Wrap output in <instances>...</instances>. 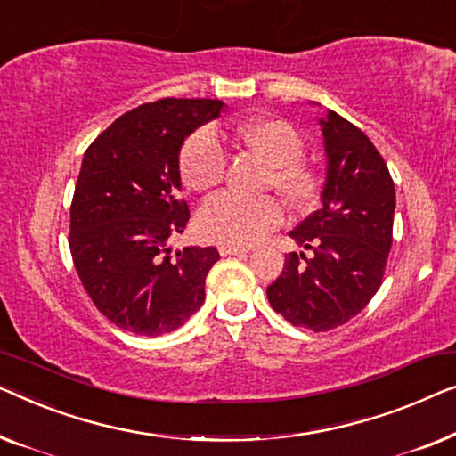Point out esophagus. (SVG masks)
Wrapping results in <instances>:
<instances>
[{
    "instance_id": "obj_1",
    "label": "esophagus",
    "mask_w": 456,
    "mask_h": 456,
    "mask_svg": "<svg viewBox=\"0 0 456 456\" xmlns=\"http://www.w3.org/2000/svg\"><path fill=\"white\" fill-rule=\"evenodd\" d=\"M219 252H221V256H246V254H249V249L240 248V246H225V243H221Z\"/></svg>"
}]
</instances>
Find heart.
I'll return each mask as SVG.
<instances>
[{
    "label": "heart",
    "mask_w": 456,
    "mask_h": 456,
    "mask_svg": "<svg viewBox=\"0 0 456 456\" xmlns=\"http://www.w3.org/2000/svg\"><path fill=\"white\" fill-rule=\"evenodd\" d=\"M235 140L258 155L268 167V183L289 204L310 200L316 191V175L299 161L304 142L285 119L265 118L241 124L233 130ZM227 155L219 136L202 127L185 140L179 167L183 182L196 191H208L225 175ZM283 221V208L271 196L248 198L223 191L208 198L198 213V231L204 240L225 246H252Z\"/></svg>",
    "instance_id": "heart-1"
}]
</instances>
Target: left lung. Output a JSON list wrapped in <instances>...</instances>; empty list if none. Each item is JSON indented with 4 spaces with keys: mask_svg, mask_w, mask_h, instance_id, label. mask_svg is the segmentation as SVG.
Wrapping results in <instances>:
<instances>
[{
    "mask_svg": "<svg viewBox=\"0 0 456 456\" xmlns=\"http://www.w3.org/2000/svg\"><path fill=\"white\" fill-rule=\"evenodd\" d=\"M318 126L326 157L320 208L289 231L307 254L285 256L266 287L274 312L314 332L345 324L374 297L395 219V183L370 138L330 109Z\"/></svg>",
    "mask_w": 456,
    "mask_h": 456,
    "instance_id": "obj_1",
    "label": "left lung"
}]
</instances>
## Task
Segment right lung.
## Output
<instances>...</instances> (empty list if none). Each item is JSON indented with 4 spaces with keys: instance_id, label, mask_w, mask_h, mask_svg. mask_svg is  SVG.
Masks as SVG:
<instances>
[{
    "instance_id": "1",
    "label": "right lung",
    "mask_w": 456,
    "mask_h": 456,
    "mask_svg": "<svg viewBox=\"0 0 456 456\" xmlns=\"http://www.w3.org/2000/svg\"><path fill=\"white\" fill-rule=\"evenodd\" d=\"M223 101L161 99L115 119L82 159L69 249L94 305L119 329L165 335L204 301L216 248H169L190 221L179 200V151L221 115Z\"/></svg>"
}]
</instances>
